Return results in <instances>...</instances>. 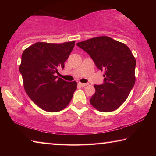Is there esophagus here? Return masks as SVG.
I'll return each mask as SVG.
<instances>
[{
  "mask_svg": "<svg viewBox=\"0 0 156 156\" xmlns=\"http://www.w3.org/2000/svg\"><path fill=\"white\" fill-rule=\"evenodd\" d=\"M78 84L80 87H85L87 85H88V83H78Z\"/></svg>",
  "mask_w": 156,
  "mask_h": 156,
  "instance_id": "34e87169",
  "label": "esophagus"
}]
</instances>
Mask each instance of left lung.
<instances>
[{
  "label": "left lung",
  "instance_id": "obj_1",
  "mask_svg": "<svg viewBox=\"0 0 156 156\" xmlns=\"http://www.w3.org/2000/svg\"><path fill=\"white\" fill-rule=\"evenodd\" d=\"M91 56L100 70H105L104 83L95 84L90 103L102 112H111L121 106L136 82V61L125 44L108 36H100L78 43Z\"/></svg>",
  "mask_w": 156,
  "mask_h": 156
}]
</instances>
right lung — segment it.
<instances>
[{"label":"right lung","instance_id":"add662e5","mask_svg":"<svg viewBox=\"0 0 156 156\" xmlns=\"http://www.w3.org/2000/svg\"><path fill=\"white\" fill-rule=\"evenodd\" d=\"M75 45L36 43L24 50L19 67L26 93L41 109L57 112L67 106L77 89L76 81L67 82L56 76Z\"/></svg>","mask_w":156,"mask_h":156}]
</instances>
